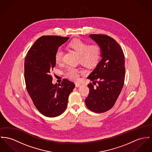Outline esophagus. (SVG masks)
Returning <instances> with one entry per match:
<instances>
[{
	"mask_svg": "<svg viewBox=\"0 0 152 152\" xmlns=\"http://www.w3.org/2000/svg\"><path fill=\"white\" fill-rule=\"evenodd\" d=\"M75 85H76V87H80V86H81V84L79 83H75Z\"/></svg>",
	"mask_w": 152,
	"mask_h": 152,
	"instance_id": "obj_1",
	"label": "esophagus"
}]
</instances>
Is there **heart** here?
<instances>
[{
	"instance_id": "heart-1",
	"label": "heart",
	"mask_w": 152,
	"mask_h": 152,
	"mask_svg": "<svg viewBox=\"0 0 152 152\" xmlns=\"http://www.w3.org/2000/svg\"><path fill=\"white\" fill-rule=\"evenodd\" d=\"M88 43L79 39L72 41L69 47L73 49L79 54V61L83 65L87 67H91L96 65L101 57V48L98 45L93 44L88 46ZM63 56V51L58 48L55 54V61L57 63H60ZM80 71L78 69L70 66L65 72L67 77L72 80H77L80 76Z\"/></svg>"
}]
</instances>
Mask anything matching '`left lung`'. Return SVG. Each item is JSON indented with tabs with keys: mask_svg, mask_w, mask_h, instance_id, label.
<instances>
[{
	"mask_svg": "<svg viewBox=\"0 0 152 152\" xmlns=\"http://www.w3.org/2000/svg\"><path fill=\"white\" fill-rule=\"evenodd\" d=\"M89 37L101 47L102 59L87 77L98 85L88 84L90 93L85 102L91 111L103 113L115 105L124 86V55L117 42L110 36L93 34Z\"/></svg>",
	"mask_w": 152,
	"mask_h": 152,
	"instance_id": "left-lung-1",
	"label": "left lung"
}]
</instances>
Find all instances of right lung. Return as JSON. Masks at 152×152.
Listing matches in <instances>:
<instances>
[{"label":"right lung","mask_w":152,"mask_h":152,"mask_svg":"<svg viewBox=\"0 0 152 152\" xmlns=\"http://www.w3.org/2000/svg\"><path fill=\"white\" fill-rule=\"evenodd\" d=\"M69 37L43 36L31 47L25 58L26 90L37 110L44 116H58L66 109L68 97L75 87L66 79L57 86L52 83L51 70L56 65L55 54Z\"/></svg>","instance_id":"add662e5"}]
</instances>
